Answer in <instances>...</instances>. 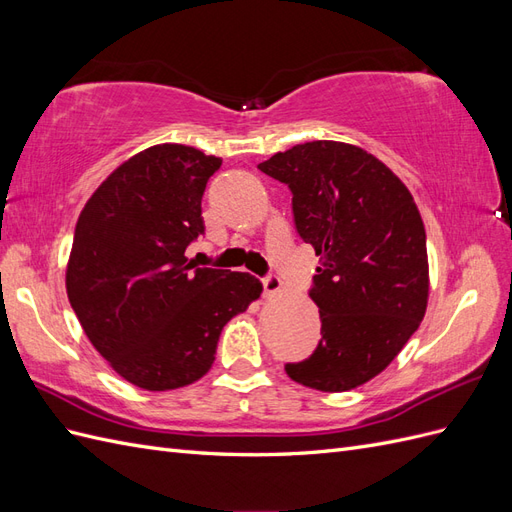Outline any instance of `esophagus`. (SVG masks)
Segmentation results:
<instances>
[{
    "label": "esophagus",
    "mask_w": 512,
    "mask_h": 512,
    "mask_svg": "<svg viewBox=\"0 0 512 512\" xmlns=\"http://www.w3.org/2000/svg\"><path fill=\"white\" fill-rule=\"evenodd\" d=\"M280 288H282V282L277 275L269 273L262 277V290H265V294H275V292H280Z\"/></svg>",
    "instance_id": "esophagus-1"
}]
</instances>
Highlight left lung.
<instances>
[{
	"instance_id": "8db88e82",
	"label": "left lung",
	"mask_w": 512,
	"mask_h": 512,
	"mask_svg": "<svg viewBox=\"0 0 512 512\" xmlns=\"http://www.w3.org/2000/svg\"><path fill=\"white\" fill-rule=\"evenodd\" d=\"M258 168L288 185L294 226L320 256L309 297L322 339L286 374L324 393L356 389L386 369L425 316L421 213L393 170L354 145H294Z\"/></svg>"
}]
</instances>
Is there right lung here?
Masks as SVG:
<instances>
[{
    "label": "right lung",
    "mask_w": 512,
    "mask_h": 512,
    "mask_svg": "<svg viewBox=\"0 0 512 512\" xmlns=\"http://www.w3.org/2000/svg\"><path fill=\"white\" fill-rule=\"evenodd\" d=\"M222 160L177 143L123 162L74 228L68 299L85 335L121 378L170 391L203 378L224 324L256 301L250 273L194 267L203 192Z\"/></svg>",
    "instance_id": "add662e5"
}]
</instances>
